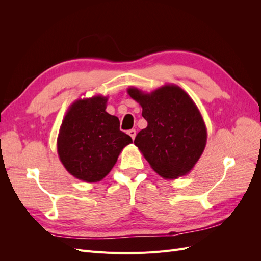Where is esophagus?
Masks as SVG:
<instances>
[{"mask_svg": "<svg viewBox=\"0 0 261 261\" xmlns=\"http://www.w3.org/2000/svg\"><path fill=\"white\" fill-rule=\"evenodd\" d=\"M128 135L132 137V139L134 140L135 139V137H136V130L135 129H129L128 130Z\"/></svg>", "mask_w": 261, "mask_h": 261, "instance_id": "obj_1", "label": "esophagus"}]
</instances>
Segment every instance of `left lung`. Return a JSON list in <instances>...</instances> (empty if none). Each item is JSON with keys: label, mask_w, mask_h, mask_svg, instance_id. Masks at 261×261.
I'll list each match as a JSON object with an SVG mask.
<instances>
[{"label": "left lung", "mask_w": 261, "mask_h": 261, "mask_svg": "<svg viewBox=\"0 0 261 261\" xmlns=\"http://www.w3.org/2000/svg\"><path fill=\"white\" fill-rule=\"evenodd\" d=\"M143 108L147 127L134 140L154 172L163 178L188 174L207 143V128L198 108L176 85H165L151 93L128 88Z\"/></svg>", "instance_id": "obj_1"}]
</instances>
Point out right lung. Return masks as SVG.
<instances>
[{
  "label": "right lung",
  "instance_id": "1",
  "mask_svg": "<svg viewBox=\"0 0 261 261\" xmlns=\"http://www.w3.org/2000/svg\"><path fill=\"white\" fill-rule=\"evenodd\" d=\"M107 97L75 101L62 122L58 153L76 178L96 183L112 170L125 146L133 143L120 130V121L106 112Z\"/></svg>",
  "mask_w": 261,
  "mask_h": 261
}]
</instances>
